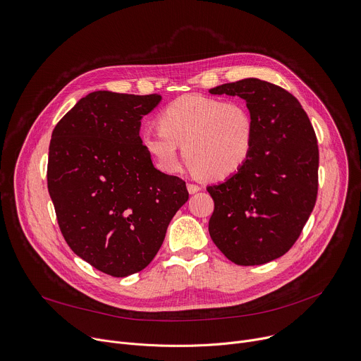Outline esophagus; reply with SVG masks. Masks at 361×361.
<instances>
[{
  "mask_svg": "<svg viewBox=\"0 0 361 361\" xmlns=\"http://www.w3.org/2000/svg\"><path fill=\"white\" fill-rule=\"evenodd\" d=\"M187 190H188V192H190V194H195L197 191H200V190H201V187H200V185H197V184L188 183V184H187Z\"/></svg>",
  "mask_w": 361,
  "mask_h": 361,
  "instance_id": "34e87169",
  "label": "esophagus"
}]
</instances>
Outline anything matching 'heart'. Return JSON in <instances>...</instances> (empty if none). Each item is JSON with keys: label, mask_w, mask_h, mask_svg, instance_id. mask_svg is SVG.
I'll return each mask as SVG.
<instances>
[{"label": "heart", "mask_w": 361, "mask_h": 361, "mask_svg": "<svg viewBox=\"0 0 361 361\" xmlns=\"http://www.w3.org/2000/svg\"><path fill=\"white\" fill-rule=\"evenodd\" d=\"M159 123L160 128L142 130L140 140L164 173L180 170L178 145L192 171L209 180L235 174L251 156L255 124L243 101L187 94L170 102Z\"/></svg>", "instance_id": "heart-1"}]
</instances>
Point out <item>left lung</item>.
Listing matches in <instances>:
<instances>
[{
  "label": "left lung",
  "instance_id": "1",
  "mask_svg": "<svg viewBox=\"0 0 361 361\" xmlns=\"http://www.w3.org/2000/svg\"><path fill=\"white\" fill-rule=\"evenodd\" d=\"M209 91L243 98L255 124L248 161L207 187L210 237L238 266L266 264L291 248L314 209L317 138L298 99L279 85L244 78Z\"/></svg>",
  "mask_w": 361,
  "mask_h": 361
}]
</instances>
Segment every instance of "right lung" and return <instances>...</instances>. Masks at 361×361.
Here are the masks:
<instances>
[{"instance_id":"obj_1","label":"right lung","mask_w":361,"mask_h":361,"mask_svg":"<svg viewBox=\"0 0 361 361\" xmlns=\"http://www.w3.org/2000/svg\"><path fill=\"white\" fill-rule=\"evenodd\" d=\"M161 95L94 91L51 135L47 181L70 248L97 270L127 277L145 269L188 200L185 183L152 166L141 118Z\"/></svg>"}]
</instances>
